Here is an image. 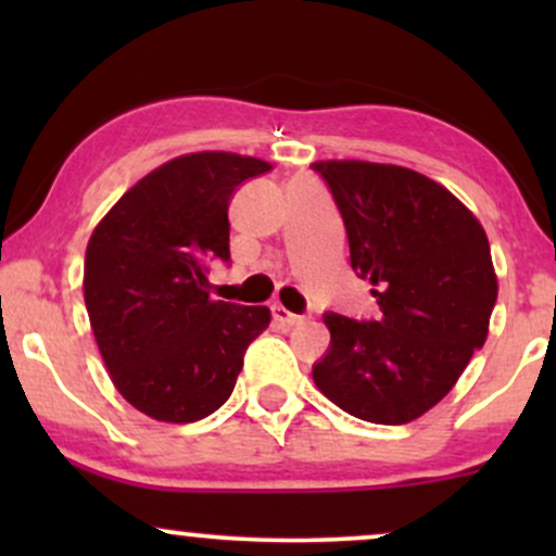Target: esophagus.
<instances>
[{"mask_svg":"<svg viewBox=\"0 0 556 556\" xmlns=\"http://www.w3.org/2000/svg\"><path fill=\"white\" fill-rule=\"evenodd\" d=\"M271 316H274V321H277L279 327H285V329L295 327V324L303 321V316H298V314H292V311H287L282 303H274L271 305Z\"/></svg>","mask_w":556,"mask_h":556,"instance_id":"obj_1","label":"esophagus"}]
</instances>
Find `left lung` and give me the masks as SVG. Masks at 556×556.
<instances>
[{
  "label": "left lung",
  "mask_w": 556,
  "mask_h": 556,
  "mask_svg": "<svg viewBox=\"0 0 556 556\" xmlns=\"http://www.w3.org/2000/svg\"><path fill=\"white\" fill-rule=\"evenodd\" d=\"M329 185L350 264L374 285L379 321L324 314L331 344L314 381L368 424H410L457 384L489 334L496 271L473 212L444 185L397 164H311Z\"/></svg>",
  "instance_id": "obj_1"
}]
</instances>
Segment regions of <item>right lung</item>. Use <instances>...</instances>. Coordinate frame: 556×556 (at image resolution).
I'll list each match as a JSON object with an SVG mask.
<instances>
[{
	"instance_id": "right-lung-1",
	"label": "right lung",
	"mask_w": 556,
	"mask_h": 556,
	"mask_svg": "<svg viewBox=\"0 0 556 556\" xmlns=\"http://www.w3.org/2000/svg\"><path fill=\"white\" fill-rule=\"evenodd\" d=\"M271 164L198 151L149 172L106 212L86 248L83 298L117 392L149 418L193 424L232 394L266 305L208 295V264L229 261V198Z\"/></svg>"
}]
</instances>
